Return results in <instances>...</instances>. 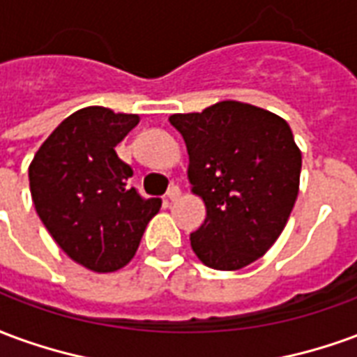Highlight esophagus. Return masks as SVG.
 Returning a JSON list of instances; mask_svg holds the SVG:
<instances>
[{"label": "esophagus", "mask_w": 357, "mask_h": 357, "mask_svg": "<svg viewBox=\"0 0 357 357\" xmlns=\"http://www.w3.org/2000/svg\"><path fill=\"white\" fill-rule=\"evenodd\" d=\"M179 195H181V191H179V187L178 185H172L170 189H168V193H166V201H178L179 199Z\"/></svg>", "instance_id": "34e87169"}]
</instances>
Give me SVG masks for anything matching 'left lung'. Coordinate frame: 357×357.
<instances>
[{"instance_id": "8db88e82", "label": "left lung", "mask_w": 357, "mask_h": 357, "mask_svg": "<svg viewBox=\"0 0 357 357\" xmlns=\"http://www.w3.org/2000/svg\"><path fill=\"white\" fill-rule=\"evenodd\" d=\"M189 153V181L206 204L191 247L214 269H241L266 255L298 197L302 155L283 118L239 101L172 114Z\"/></svg>"}]
</instances>
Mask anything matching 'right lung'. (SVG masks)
I'll use <instances>...</instances> for the list:
<instances>
[{
    "instance_id": "1",
    "label": "right lung",
    "mask_w": 357,
    "mask_h": 357,
    "mask_svg": "<svg viewBox=\"0 0 357 357\" xmlns=\"http://www.w3.org/2000/svg\"><path fill=\"white\" fill-rule=\"evenodd\" d=\"M137 122V114L105 107L76 110L43 141L28 170L43 225L74 262L91 271L124 268L162 204L128 183L132 166L114 149Z\"/></svg>"
}]
</instances>
